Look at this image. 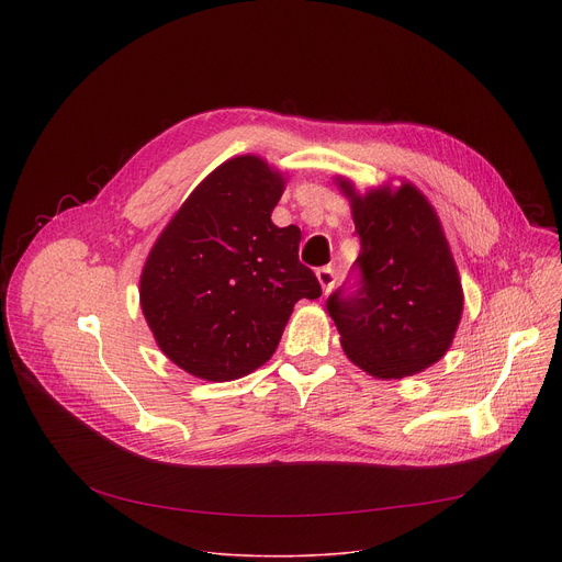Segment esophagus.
I'll use <instances>...</instances> for the list:
<instances>
[{
	"label": "esophagus",
	"instance_id": "1",
	"mask_svg": "<svg viewBox=\"0 0 562 562\" xmlns=\"http://www.w3.org/2000/svg\"><path fill=\"white\" fill-rule=\"evenodd\" d=\"M315 276H317V282L323 284V291H325V293H329V291L334 289L336 280H338V276H336V271H334L331 267H323V269H317V271H315Z\"/></svg>",
	"mask_w": 562,
	"mask_h": 562
}]
</instances>
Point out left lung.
<instances>
[{"label":"left lung","instance_id":"obj_1","mask_svg":"<svg viewBox=\"0 0 562 562\" xmlns=\"http://www.w3.org/2000/svg\"><path fill=\"white\" fill-rule=\"evenodd\" d=\"M351 198L360 256L356 280L327 311L345 353L375 378H405L438 362L458 329L462 286L434 206L412 184Z\"/></svg>","mask_w":562,"mask_h":562}]
</instances>
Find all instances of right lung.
<instances>
[{
  "mask_svg": "<svg viewBox=\"0 0 562 562\" xmlns=\"http://www.w3.org/2000/svg\"><path fill=\"white\" fill-rule=\"evenodd\" d=\"M284 180L256 155L217 167L157 237L139 278L146 323L180 369L226 382L262 367L293 304L323 295L300 228L271 213Z\"/></svg>",
  "mask_w": 562,
  "mask_h": 562,
  "instance_id": "obj_1",
  "label": "right lung"
}]
</instances>
